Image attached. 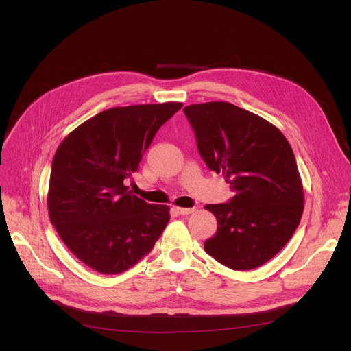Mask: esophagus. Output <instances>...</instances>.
Returning a JSON list of instances; mask_svg holds the SVG:
<instances>
[{
	"instance_id": "esophagus-1",
	"label": "esophagus",
	"mask_w": 351,
	"mask_h": 351,
	"mask_svg": "<svg viewBox=\"0 0 351 351\" xmlns=\"http://www.w3.org/2000/svg\"><path fill=\"white\" fill-rule=\"evenodd\" d=\"M179 215H189L194 211V208H182V207H175L173 208Z\"/></svg>"
}]
</instances>
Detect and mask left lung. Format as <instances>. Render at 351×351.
Returning a JSON list of instances; mask_svg holds the SVG:
<instances>
[{
  "mask_svg": "<svg viewBox=\"0 0 351 351\" xmlns=\"http://www.w3.org/2000/svg\"><path fill=\"white\" fill-rule=\"evenodd\" d=\"M199 156L222 173L234 195L208 204L218 229L206 253L234 271L274 258L297 229L304 191L293 149L283 133L264 118L226 101L184 107Z\"/></svg>",
  "mask_w": 351,
  "mask_h": 351,
  "instance_id": "obj_1",
  "label": "left lung"
}]
</instances>
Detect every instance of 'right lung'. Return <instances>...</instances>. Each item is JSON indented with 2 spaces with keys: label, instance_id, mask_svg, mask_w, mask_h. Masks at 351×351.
<instances>
[{
  "label": "right lung",
  "instance_id": "add662e5",
  "mask_svg": "<svg viewBox=\"0 0 351 351\" xmlns=\"http://www.w3.org/2000/svg\"><path fill=\"white\" fill-rule=\"evenodd\" d=\"M182 106L114 107L79 125L60 144L49 175V221L91 269L117 275L132 268L168 225V206L147 204L125 183L158 129Z\"/></svg>",
  "mask_w": 351,
  "mask_h": 351
}]
</instances>
